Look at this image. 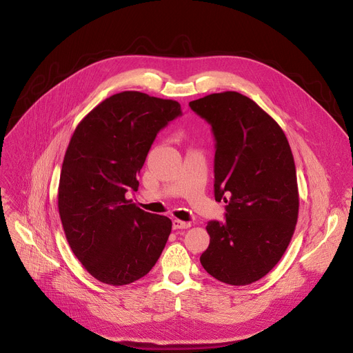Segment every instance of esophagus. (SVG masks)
<instances>
[{
  "instance_id": "obj_1",
  "label": "esophagus",
  "mask_w": 353,
  "mask_h": 353,
  "mask_svg": "<svg viewBox=\"0 0 353 353\" xmlns=\"http://www.w3.org/2000/svg\"><path fill=\"white\" fill-rule=\"evenodd\" d=\"M192 226L190 221H183V220H179V219H174L173 220V229L177 230V229H189Z\"/></svg>"
}]
</instances>
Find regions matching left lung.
Masks as SVG:
<instances>
[{
    "mask_svg": "<svg viewBox=\"0 0 353 353\" xmlns=\"http://www.w3.org/2000/svg\"><path fill=\"white\" fill-rule=\"evenodd\" d=\"M216 139L214 199L226 221H209L200 263L214 279L250 285L281 261L299 214L296 167L281 125L249 97L214 92L190 101Z\"/></svg>",
    "mask_w": 353,
    "mask_h": 353,
    "instance_id": "obj_1",
    "label": "left lung"
}]
</instances>
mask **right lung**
Wrapping results in <instances>:
<instances>
[{
  "mask_svg": "<svg viewBox=\"0 0 353 353\" xmlns=\"http://www.w3.org/2000/svg\"><path fill=\"white\" fill-rule=\"evenodd\" d=\"M181 114L174 100L123 91L92 108L68 143L59 184L67 242L97 281L123 286L159 261L172 220L125 199L160 130Z\"/></svg>",
  "mask_w": 353,
  "mask_h": 353,
  "instance_id": "obj_1",
  "label": "right lung"
}]
</instances>
